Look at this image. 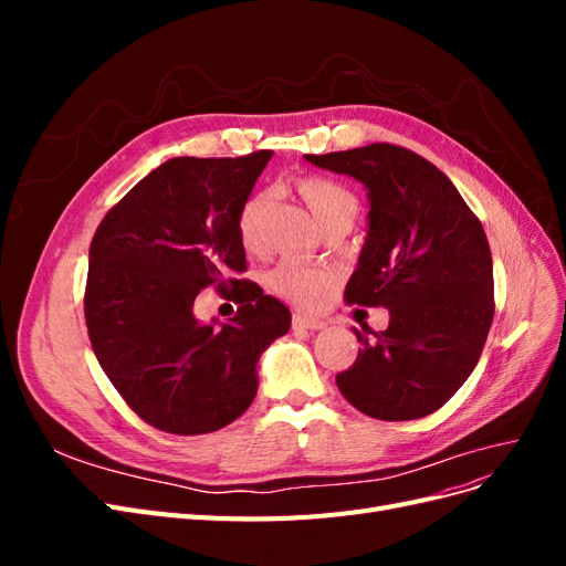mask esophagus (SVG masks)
I'll use <instances>...</instances> for the list:
<instances>
[{
  "label": "esophagus",
  "instance_id": "esophagus-1",
  "mask_svg": "<svg viewBox=\"0 0 566 566\" xmlns=\"http://www.w3.org/2000/svg\"><path fill=\"white\" fill-rule=\"evenodd\" d=\"M293 325H295V328L312 331V333H316V331H323V328H325V323H323L321 318L306 316V314H295V316H293Z\"/></svg>",
  "mask_w": 566,
  "mask_h": 566
}]
</instances>
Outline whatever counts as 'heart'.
<instances>
[{
    "label": "heart",
    "mask_w": 566,
    "mask_h": 566,
    "mask_svg": "<svg viewBox=\"0 0 566 566\" xmlns=\"http://www.w3.org/2000/svg\"><path fill=\"white\" fill-rule=\"evenodd\" d=\"M295 191L306 202V208L312 210L314 219L321 224V229H328L335 221H356L358 217V198L349 191L347 186H342L333 179L325 177H302L295 181ZM269 198L266 193L256 191L250 193L241 210L235 217V229L241 245L248 252L262 250L264 243V214H266ZM266 285L271 293L279 297L300 304V306H314L333 287V273L304 266L293 260H283L269 271Z\"/></svg>",
    "instance_id": "1"
}]
</instances>
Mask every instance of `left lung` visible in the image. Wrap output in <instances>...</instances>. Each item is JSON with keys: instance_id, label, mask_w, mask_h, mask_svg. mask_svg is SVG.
<instances>
[{"instance_id": "8db88e82", "label": "left lung", "mask_w": 566, "mask_h": 566, "mask_svg": "<svg viewBox=\"0 0 566 566\" xmlns=\"http://www.w3.org/2000/svg\"><path fill=\"white\" fill-rule=\"evenodd\" d=\"M368 188V235L345 302L385 306L389 325L361 349L337 387L361 413L399 422L434 413L482 356L493 321V262L482 221L451 179L394 144L306 156Z\"/></svg>"}]
</instances>
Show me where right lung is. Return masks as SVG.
<instances>
[{"label": "right lung", "mask_w": 566, "mask_h": 566, "mask_svg": "<svg viewBox=\"0 0 566 566\" xmlns=\"http://www.w3.org/2000/svg\"><path fill=\"white\" fill-rule=\"evenodd\" d=\"M271 150L172 158L101 219L90 248L84 321L92 349L136 416L169 434H205L243 416L256 361L290 331L248 269L235 217ZM202 286L239 304L229 324L192 314Z\"/></svg>", "instance_id": "obj_1"}]
</instances>
